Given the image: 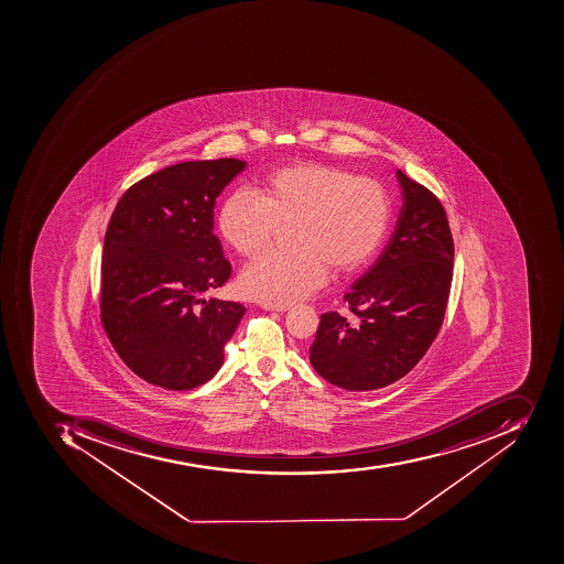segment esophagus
I'll return each mask as SVG.
<instances>
[{
	"instance_id": "esophagus-1",
	"label": "esophagus",
	"mask_w": 564,
	"mask_h": 564,
	"mask_svg": "<svg viewBox=\"0 0 564 564\" xmlns=\"http://www.w3.org/2000/svg\"><path fill=\"white\" fill-rule=\"evenodd\" d=\"M262 308L269 312H286L290 311V305H274V303H264Z\"/></svg>"
}]
</instances>
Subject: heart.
<instances>
[{
    "label": "heart",
    "mask_w": 564,
    "mask_h": 564,
    "mask_svg": "<svg viewBox=\"0 0 564 564\" xmlns=\"http://www.w3.org/2000/svg\"><path fill=\"white\" fill-rule=\"evenodd\" d=\"M391 200L382 183L323 163H295L272 173L265 195L240 188L219 214L223 238L240 256L264 249L280 225L292 247L268 250L243 269L241 292L288 305L323 286L327 265L357 271L382 246Z\"/></svg>",
    "instance_id": "b5f03b06"
}]
</instances>
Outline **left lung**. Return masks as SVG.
I'll return each instance as SVG.
<instances>
[{
    "mask_svg": "<svg viewBox=\"0 0 564 564\" xmlns=\"http://www.w3.org/2000/svg\"><path fill=\"white\" fill-rule=\"evenodd\" d=\"M403 207L376 264L343 296L355 321L326 312L311 346L318 376L348 391H372L406 376L443 326L455 246L446 210L398 170Z\"/></svg>",
    "mask_w": 564,
    "mask_h": 564,
    "instance_id": "left-lung-1",
    "label": "left lung"
}]
</instances>
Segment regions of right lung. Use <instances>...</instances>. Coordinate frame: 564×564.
I'll list each match as a JSON object with an SVG mask.
<instances>
[{
    "label": "right lung",
    "mask_w": 564,
    "mask_h": 564,
    "mask_svg": "<svg viewBox=\"0 0 564 564\" xmlns=\"http://www.w3.org/2000/svg\"><path fill=\"white\" fill-rule=\"evenodd\" d=\"M246 161L173 164L121 195L105 235L101 323L124 366L149 384L187 391L209 381L246 314L204 300L231 276L213 234L214 204Z\"/></svg>",
    "instance_id": "add662e5"
}]
</instances>
